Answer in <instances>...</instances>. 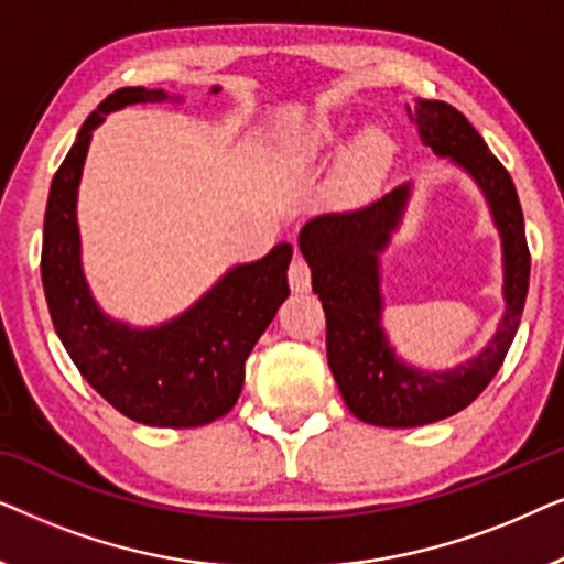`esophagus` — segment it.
I'll return each instance as SVG.
<instances>
[{"instance_id": "obj_1", "label": "esophagus", "mask_w": 564, "mask_h": 564, "mask_svg": "<svg viewBox=\"0 0 564 564\" xmlns=\"http://www.w3.org/2000/svg\"><path fill=\"white\" fill-rule=\"evenodd\" d=\"M288 276H290L292 292H307V290H311V267H307L303 259H292Z\"/></svg>"}]
</instances>
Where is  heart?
<instances>
[{
  "mask_svg": "<svg viewBox=\"0 0 564 564\" xmlns=\"http://www.w3.org/2000/svg\"><path fill=\"white\" fill-rule=\"evenodd\" d=\"M344 141V126L328 115H315V118L290 128L280 138V151L290 164H313L334 151ZM392 159H395V141L382 126H367L354 135L346 145L341 161L336 169V184L344 192L361 195L377 187L388 172Z\"/></svg>",
  "mask_w": 564,
  "mask_h": 564,
  "instance_id": "obj_1",
  "label": "heart"
}]
</instances>
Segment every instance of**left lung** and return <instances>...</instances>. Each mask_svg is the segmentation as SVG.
Wrapping results in <instances>:
<instances>
[{
    "instance_id": "left-lung-1",
    "label": "left lung",
    "mask_w": 564,
    "mask_h": 564,
    "mask_svg": "<svg viewBox=\"0 0 564 564\" xmlns=\"http://www.w3.org/2000/svg\"><path fill=\"white\" fill-rule=\"evenodd\" d=\"M408 118L438 159L462 169L482 192L503 261V315L475 357L452 369L405 361L382 326V253L400 230L413 182L398 184L377 203L351 213H328L300 228V251L311 267L313 292L326 311L328 367L341 398L359 421L413 429L465 411L503 365L519 330L529 292V246L511 174L492 156L465 115L438 99H415Z\"/></svg>"
}]
</instances>
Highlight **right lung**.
Listing matches in <instances>:
<instances>
[{
    "instance_id": "right-lung-1",
    "label": "right lung",
    "mask_w": 564,
    "mask_h": 564,
    "mask_svg": "<svg viewBox=\"0 0 564 564\" xmlns=\"http://www.w3.org/2000/svg\"><path fill=\"white\" fill-rule=\"evenodd\" d=\"M161 102L182 97L122 87L84 120L51 182L41 276L61 344L107 403L145 426L195 429L226 415L241 395L246 359L290 295L292 246L276 243L267 257L230 267L187 311L159 326H133L99 307L84 274L76 220L91 133L122 107Z\"/></svg>"
}]
</instances>
